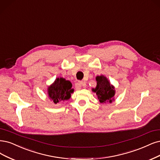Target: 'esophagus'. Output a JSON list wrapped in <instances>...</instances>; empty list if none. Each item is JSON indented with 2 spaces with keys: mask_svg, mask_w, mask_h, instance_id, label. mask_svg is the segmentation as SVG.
Returning <instances> with one entry per match:
<instances>
[{
  "mask_svg": "<svg viewBox=\"0 0 160 160\" xmlns=\"http://www.w3.org/2000/svg\"><path fill=\"white\" fill-rule=\"evenodd\" d=\"M79 84L81 86H82V87H86V83H85V82H84V81H79Z\"/></svg>",
  "mask_w": 160,
  "mask_h": 160,
  "instance_id": "esophagus-1",
  "label": "esophagus"
}]
</instances>
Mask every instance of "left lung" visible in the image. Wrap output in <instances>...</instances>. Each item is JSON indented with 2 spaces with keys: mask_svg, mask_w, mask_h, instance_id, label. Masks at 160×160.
Instances as JSON below:
<instances>
[{
  "mask_svg": "<svg viewBox=\"0 0 160 160\" xmlns=\"http://www.w3.org/2000/svg\"><path fill=\"white\" fill-rule=\"evenodd\" d=\"M96 80L97 85L95 89H92V91L96 92L99 101L101 103L112 102L115 93L114 87L103 75L97 76Z\"/></svg>",
  "mask_w": 160,
  "mask_h": 160,
  "instance_id": "obj_1",
  "label": "left lung"
}]
</instances>
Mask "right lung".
<instances>
[{"label":"right lung","instance_id":"add662e5","mask_svg":"<svg viewBox=\"0 0 160 160\" xmlns=\"http://www.w3.org/2000/svg\"><path fill=\"white\" fill-rule=\"evenodd\" d=\"M72 84L69 81L60 78H57L53 83L48 88V95L49 98L57 104L62 101L68 100L71 97V93L73 92L71 89Z\"/></svg>","mask_w":160,"mask_h":160}]
</instances>
